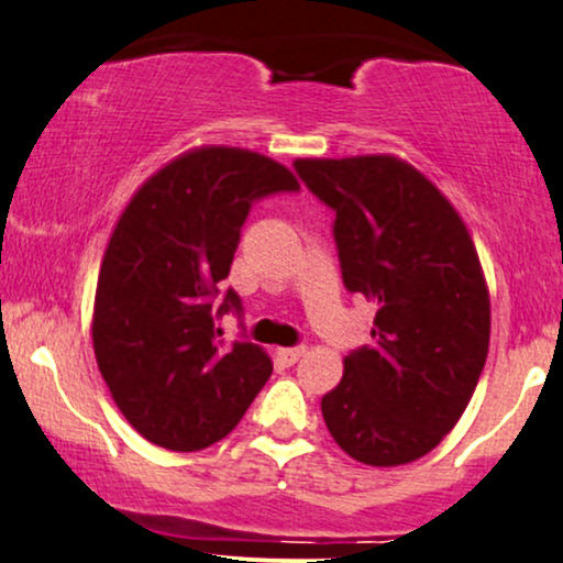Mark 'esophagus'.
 <instances>
[{
	"mask_svg": "<svg viewBox=\"0 0 563 563\" xmlns=\"http://www.w3.org/2000/svg\"><path fill=\"white\" fill-rule=\"evenodd\" d=\"M305 354V346H289V349H279V360L291 367V364L299 362V356Z\"/></svg>",
	"mask_w": 563,
	"mask_h": 563,
	"instance_id": "1",
	"label": "esophagus"
}]
</instances>
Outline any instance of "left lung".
Listing matches in <instances>:
<instances>
[{
  "instance_id": "1",
  "label": "left lung",
  "mask_w": 563,
  "mask_h": 563,
  "mask_svg": "<svg viewBox=\"0 0 563 563\" xmlns=\"http://www.w3.org/2000/svg\"><path fill=\"white\" fill-rule=\"evenodd\" d=\"M335 211L349 291L377 305L372 339L320 400L331 437L364 465L432 452L457 424L488 354L492 305L476 245L432 180L393 155L295 159Z\"/></svg>"
}]
</instances>
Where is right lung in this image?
<instances>
[{"label":"right lung","instance_id":"1","mask_svg":"<svg viewBox=\"0 0 563 563\" xmlns=\"http://www.w3.org/2000/svg\"><path fill=\"white\" fill-rule=\"evenodd\" d=\"M299 191L291 170L238 147L175 157L131 196L108 240L92 349L108 390L144 440L196 452L228 437L272 377L251 341L224 344L217 318L243 312L228 279L253 201Z\"/></svg>","mask_w":563,"mask_h":563}]
</instances>
